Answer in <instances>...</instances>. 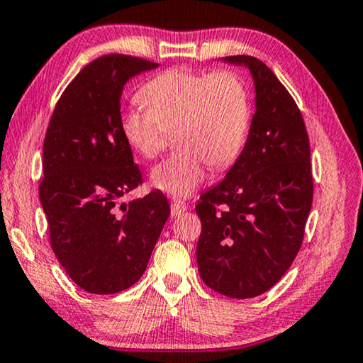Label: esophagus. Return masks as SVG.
Masks as SVG:
<instances>
[{
	"label": "esophagus",
	"instance_id": "1",
	"mask_svg": "<svg viewBox=\"0 0 363 363\" xmlns=\"http://www.w3.org/2000/svg\"><path fill=\"white\" fill-rule=\"evenodd\" d=\"M186 204L185 202H182V201H172V204H170V215H172V218H177V217H180V215L186 211Z\"/></svg>",
	"mask_w": 363,
	"mask_h": 363
}]
</instances>
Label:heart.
I'll return each instance as SVG.
<instances>
[{"instance_id": "1", "label": "heart", "mask_w": 363, "mask_h": 363, "mask_svg": "<svg viewBox=\"0 0 363 363\" xmlns=\"http://www.w3.org/2000/svg\"><path fill=\"white\" fill-rule=\"evenodd\" d=\"M146 110L121 114L127 145L143 159H156L175 130L178 151L151 172V183L174 198H188L201 186L207 165L223 170L244 148L250 125V95L233 72L212 74L189 68L161 73L140 91Z\"/></svg>"}]
</instances>
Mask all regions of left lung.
<instances>
[{"instance_id": "1", "label": "left lung", "mask_w": 363, "mask_h": 363, "mask_svg": "<svg viewBox=\"0 0 363 363\" xmlns=\"http://www.w3.org/2000/svg\"><path fill=\"white\" fill-rule=\"evenodd\" d=\"M220 62L249 69L255 113L236 162L196 206V258L207 287L244 300L276 285L300 250L313 206L309 138L295 100L262 60Z\"/></svg>"}]
</instances>
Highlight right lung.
<instances>
[{"label": "right lung", "mask_w": 363, "mask_h": 363, "mask_svg": "<svg viewBox=\"0 0 363 363\" xmlns=\"http://www.w3.org/2000/svg\"><path fill=\"white\" fill-rule=\"evenodd\" d=\"M159 65L110 54L69 82L43 146L40 201L50 244L72 281L89 294L111 295L135 284L170 215L161 191L121 202L142 183L121 132L124 86Z\"/></svg>", "instance_id": "right-lung-1"}]
</instances>
